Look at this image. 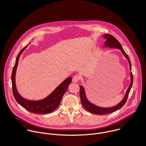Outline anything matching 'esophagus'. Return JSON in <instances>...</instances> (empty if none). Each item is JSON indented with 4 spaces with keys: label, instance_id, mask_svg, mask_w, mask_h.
Segmentation results:
<instances>
[{
    "label": "esophagus",
    "instance_id": "esophagus-1",
    "mask_svg": "<svg viewBox=\"0 0 146 146\" xmlns=\"http://www.w3.org/2000/svg\"><path fill=\"white\" fill-rule=\"evenodd\" d=\"M80 80V78L78 75H75L74 76H73V78H72V82H75V83H76V82H78Z\"/></svg>",
    "mask_w": 146,
    "mask_h": 146
}]
</instances>
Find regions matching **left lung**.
I'll return each mask as SVG.
<instances>
[{
  "label": "left lung",
  "mask_w": 146,
  "mask_h": 146,
  "mask_svg": "<svg viewBox=\"0 0 146 146\" xmlns=\"http://www.w3.org/2000/svg\"><path fill=\"white\" fill-rule=\"evenodd\" d=\"M106 40V41L104 42V48H117L120 49L121 52V53L123 54V55L125 56V58L127 59L129 64V67H130V70H131V65L130 59L127 55V54L125 52L124 50L121 45L120 43L119 42V41L112 35L110 34H104L103 36ZM130 84L129 86V88H127L126 93H125V96L123 98V99L118 104H116V106L110 107H100L98 106L96 104H93L91 103L87 98L86 94H85V89L83 87V86L80 85V100L82 104H83L84 107L89 112L96 114V115H106L108 113H110L112 112H113L120 108H121L124 104H125L129 93L130 92V90L131 89V88L133 85V74L132 72H130Z\"/></svg>",
  "instance_id": "obj_1"
}]
</instances>
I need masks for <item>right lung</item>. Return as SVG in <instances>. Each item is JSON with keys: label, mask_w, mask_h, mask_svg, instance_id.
I'll use <instances>...</instances> for the list:
<instances>
[{"label": "right lung", "mask_w": 146, "mask_h": 146, "mask_svg": "<svg viewBox=\"0 0 146 146\" xmlns=\"http://www.w3.org/2000/svg\"><path fill=\"white\" fill-rule=\"evenodd\" d=\"M27 46L28 45L24 47L17 55L15 64L13 68L11 80L13 96L19 104L30 112L37 114L50 113L56 110L60 104L63 96L67 90L69 84L72 82V78L68 77L66 78L50 94L42 100L32 101L27 100L22 97L17 89L16 85V74L20 57Z\"/></svg>", "instance_id": "obj_1"}]
</instances>
